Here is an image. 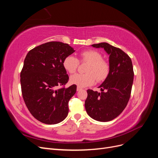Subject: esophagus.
Wrapping results in <instances>:
<instances>
[{"label":"esophagus","instance_id":"1","mask_svg":"<svg viewBox=\"0 0 158 158\" xmlns=\"http://www.w3.org/2000/svg\"><path fill=\"white\" fill-rule=\"evenodd\" d=\"M77 89V91H80V90L82 89V88H81V87H80V86H78V87H77V89Z\"/></svg>","mask_w":158,"mask_h":158}]
</instances>
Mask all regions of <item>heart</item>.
Returning a JSON list of instances; mask_svg holds the SVG:
<instances>
[{
    "label": "heart",
    "mask_w": 158,
    "mask_h": 158,
    "mask_svg": "<svg viewBox=\"0 0 158 158\" xmlns=\"http://www.w3.org/2000/svg\"><path fill=\"white\" fill-rule=\"evenodd\" d=\"M81 62L89 63L85 74H76L70 78L72 84L80 87H86L93 85L95 80L101 82L106 79L109 73V65L103 59L102 54L97 51L89 49L80 53ZM63 65L64 69L70 74L76 73L79 65V60L73 55L65 57Z\"/></svg>",
    "instance_id": "heart-1"
}]
</instances>
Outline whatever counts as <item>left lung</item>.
<instances>
[{"mask_svg": "<svg viewBox=\"0 0 158 158\" xmlns=\"http://www.w3.org/2000/svg\"><path fill=\"white\" fill-rule=\"evenodd\" d=\"M92 46L103 48L109 55V73L99 86L101 93L87 90L85 108L94 120L107 122L118 117L127 106L133 84V66L130 57L121 49L107 43Z\"/></svg>", "mask_w": 158, "mask_h": 158, "instance_id": "1", "label": "left lung"}]
</instances>
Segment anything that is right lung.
I'll use <instances>...</instances> for the list:
<instances>
[{"mask_svg":"<svg viewBox=\"0 0 158 158\" xmlns=\"http://www.w3.org/2000/svg\"><path fill=\"white\" fill-rule=\"evenodd\" d=\"M74 51L67 44L51 41L30 50L24 59L20 73L22 97L30 113L43 123L57 124L68 115L76 85L64 87L69 77L63 63Z\"/></svg>","mask_w":158,"mask_h":158,"instance_id":"obj_1","label":"right lung"}]
</instances>
